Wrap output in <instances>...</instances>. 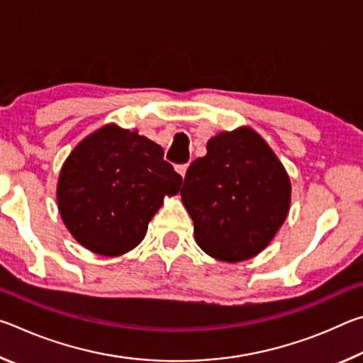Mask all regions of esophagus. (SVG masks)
<instances>
[{"label":"esophagus","instance_id":"obj_1","mask_svg":"<svg viewBox=\"0 0 363 363\" xmlns=\"http://www.w3.org/2000/svg\"><path fill=\"white\" fill-rule=\"evenodd\" d=\"M187 168H189V163H182V164H177L176 171L184 177V176H186V173H187Z\"/></svg>","mask_w":363,"mask_h":363}]
</instances>
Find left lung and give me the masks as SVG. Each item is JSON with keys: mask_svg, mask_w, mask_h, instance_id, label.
<instances>
[{"mask_svg": "<svg viewBox=\"0 0 363 363\" xmlns=\"http://www.w3.org/2000/svg\"><path fill=\"white\" fill-rule=\"evenodd\" d=\"M206 150L184 177L182 203L206 255L245 261L266 248L284 224L290 179L270 147L248 128L218 134Z\"/></svg>", "mask_w": 363, "mask_h": 363, "instance_id": "obj_1", "label": "left lung"}]
</instances>
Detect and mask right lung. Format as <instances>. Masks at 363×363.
<instances>
[{
	"mask_svg": "<svg viewBox=\"0 0 363 363\" xmlns=\"http://www.w3.org/2000/svg\"><path fill=\"white\" fill-rule=\"evenodd\" d=\"M158 144L113 125L91 134L60 171L57 203L67 229L91 251L118 256L143 242L149 220L182 177Z\"/></svg>",
	"mask_w": 363,
	"mask_h": 363,
	"instance_id": "obj_1",
	"label": "right lung"
}]
</instances>
